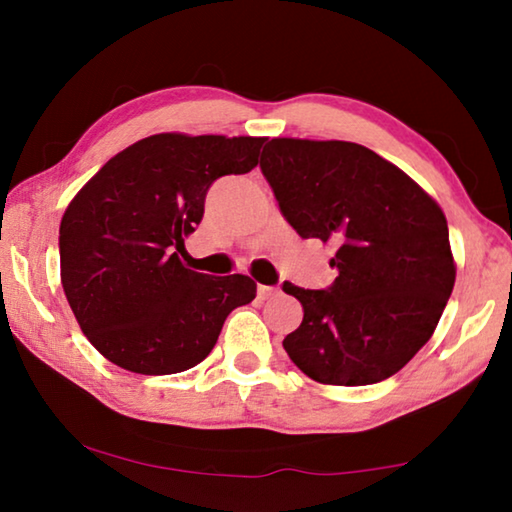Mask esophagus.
<instances>
[{
    "mask_svg": "<svg viewBox=\"0 0 512 512\" xmlns=\"http://www.w3.org/2000/svg\"><path fill=\"white\" fill-rule=\"evenodd\" d=\"M257 293L262 300H268V298H275L277 293H280V287H266V284H262V287L257 289Z\"/></svg>",
    "mask_w": 512,
    "mask_h": 512,
    "instance_id": "34e87169",
    "label": "esophagus"
}]
</instances>
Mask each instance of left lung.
<instances>
[{"mask_svg":"<svg viewBox=\"0 0 512 512\" xmlns=\"http://www.w3.org/2000/svg\"><path fill=\"white\" fill-rule=\"evenodd\" d=\"M280 212L302 239L336 248L325 289L284 282L302 323L282 341L320 384L393 377L431 339L456 268L438 203L375 151L354 142L277 137L259 162Z\"/></svg>","mask_w":512,"mask_h":512,"instance_id":"obj_1","label":"left lung"}]
</instances>
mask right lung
Here are the masks:
<instances>
[{
	"instance_id": "right-lung-1",
	"label": "right lung",
	"mask_w": 512,
	"mask_h": 512,
	"mask_svg": "<svg viewBox=\"0 0 512 512\" xmlns=\"http://www.w3.org/2000/svg\"><path fill=\"white\" fill-rule=\"evenodd\" d=\"M264 137L160 133L99 169L60 221V280L88 341L115 366L173 375L212 352L248 275H205L178 259L214 180L257 167Z\"/></svg>"
}]
</instances>
